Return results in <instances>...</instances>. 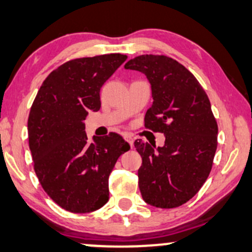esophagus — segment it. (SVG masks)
<instances>
[{
    "label": "esophagus",
    "mask_w": 252,
    "mask_h": 252,
    "mask_svg": "<svg viewBox=\"0 0 252 252\" xmlns=\"http://www.w3.org/2000/svg\"><path fill=\"white\" fill-rule=\"evenodd\" d=\"M123 137H124V139H126V141L129 143L130 146H131V148H132V145H133V138H132V136L130 135V133H126V135H124Z\"/></svg>",
    "instance_id": "1"
}]
</instances>
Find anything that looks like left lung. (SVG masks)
<instances>
[{
	"label": "left lung",
	"instance_id": "8db88e82",
	"mask_svg": "<svg viewBox=\"0 0 252 252\" xmlns=\"http://www.w3.org/2000/svg\"><path fill=\"white\" fill-rule=\"evenodd\" d=\"M126 69L144 73L154 103L144 126L165 135V145L137 139L142 157L138 184L144 201L158 208H176L195 195L212 171L218 148V122L205 89L189 69L163 55L130 59Z\"/></svg>",
	"mask_w": 252,
	"mask_h": 252
}]
</instances>
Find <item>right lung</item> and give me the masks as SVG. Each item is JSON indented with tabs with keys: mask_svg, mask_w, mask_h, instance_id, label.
<instances>
[{
	"mask_svg": "<svg viewBox=\"0 0 252 252\" xmlns=\"http://www.w3.org/2000/svg\"><path fill=\"white\" fill-rule=\"evenodd\" d=\"M110 53L72 59L52 71L28 120L33 168L47 195L72 213L94 212L109 200L108 178L130 145L116 132L88 143L84 120L101 107L100 89L126 62Z\"/></svg>",
	"mask_w": 252,
	"mask_h": 252,
	"instance_id": "right-lung-1",
	"label": "right lung"
}]
</instances>
